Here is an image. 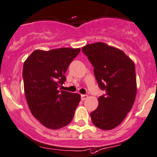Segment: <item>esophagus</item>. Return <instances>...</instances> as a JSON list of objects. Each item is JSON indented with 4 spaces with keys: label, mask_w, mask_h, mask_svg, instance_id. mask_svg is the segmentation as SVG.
I'll return each mask as SVG.
<instances>
[{
    "label": "esophagus",
    "mask_w": 157,
    "mask_h": 157,
    "mask_svg": "<svg viewBox=\"0 0 157 157\" xmlns=\"http://www.w3.org/2000/svg\"><path fill=\"white\" fill-rule=\"evenodd\" d=\"M87 97H88V96L86 95V94H82V95H81V100H86Z\"/></svg>",
    "instance_id": "34e87169"
}]
</instances>
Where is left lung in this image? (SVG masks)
<instances>
[{"mask_svg": "<svg viewBox=\"0 0 157 157\" xmlns=\"http://www.w3.org/2000/svg\"><path fill=\"white\" fill-rule=\"evenodd\" d=\"M94 67L98 86L104 91L99 97L91 121L98 128L109 130L121 124L131 110L136 95L135 65L124 51L99 43L82 48Z\"/></svg>", "mask_w": 157, "mask_h": 157, "instance_id": "1", "label": "left lung"}]
</instances>
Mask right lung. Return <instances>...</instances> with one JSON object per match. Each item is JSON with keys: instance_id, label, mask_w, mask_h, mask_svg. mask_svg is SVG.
<instances>
[{"instance_id": "obj_1", "label": "right lung", "mask_w": 157, "mask_h": 157, "mask_svg": "<svg viewBox=\"0 0 157 157\" xmlns=\"http://www.w3.org/2000/svg\"><path fill=\"white\" fill-rule=\"evenodd\" d=\"M80 51L69 48L36 50L24 62L23 79L29 109L48 128H62L74 118L80 95L58 88L66 81L64 74Z\"/></svg>"}]
</instances>
